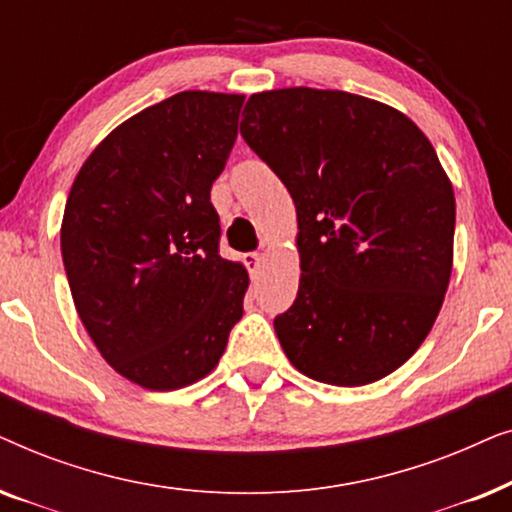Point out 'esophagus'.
Segmentation results:
<instances>
[{
    "label": "esophagus",
    "instance_id": "obj_1",
    "mask_svg": "<svg viewBox=\"0 0 512 512\" xmlns=\"http://www.w3.org/2000/svg\"><path fill=\"white\" fill-rule=\"evenodd\" d=\"M244 263H247V268H249V272L251 275H258V272H261V268L265 265V256L263 254H247L244 256Z\"/></svg>",
    "mask_w": 512,
    "mask_h": 512
}]
</instances>
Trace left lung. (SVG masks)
<instances>
[{
    "label": "left lung",
    "mask_w": 512,
    "mask_h": 512,
    "mask_svg": "<svg viewBox=\"0 0 512 512\" xmlns=\"http://www.w3.org/2000/svg\"><path fill=\"white\" fill-rule=\"evenodd\" d=\"M240 132L298 216V296L275 317L300 373L382 380L417 352L452 275L454 191L408 116L345 90L249 97Z\"/></svg>",
    "instance_id": "obj_1"
}]
</instances>
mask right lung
Here are the masks:
<instances>
[{"label": "right lung", "mask_w": 512, "mask_h": 512, "mask_svg": "<svg viewBox=\"0 0 512 512\" xmlns=\"http://www.w3.org/2000/svg\"><path fill=\"white\" fill-rule=\"evenodd\" d=\"M244 95L184 90L139 111L76 174L60 249L76 312L116 373L144 389L202 380L242 319L249 275L219 256L209 200Z\"/></svg>", "instance_id": "1"}]
</instances>
